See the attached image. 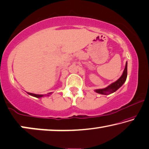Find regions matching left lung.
Instances as JSON below:
<instances>
[{
  "mask_svg": "<svg viewBox=\"0 0 149 149\" xmlns=\"http://www.w3.org/2000/svg\"><path fill=\"white\" fill-rule=\"evenodd\" d=\"M127 64H127L126 62L124 72H123L122 76L120 77V79H118L117 81L113 83H111V85L107 86V87L104 88V89H95V91L101 95H109L111 93H113L116 91L119 88L121 87L123 85V84L125 83L127 78Z\"/></svg>",
  "mask_w": 149,
  "mask_h": 149,
  "instance_id": "left-lung-1",
  "label": "left lung"
}]
</instances>
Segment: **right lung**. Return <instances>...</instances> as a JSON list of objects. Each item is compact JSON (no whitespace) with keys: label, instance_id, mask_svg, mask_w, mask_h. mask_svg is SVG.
<instances>
[{"label":"right lung","instance_id":"right-lung-1","mask_svg":"<svg viewBox=\"0 0 149 149\" xmlns=\"http://www.w3.org/2000/svg\"><path fill=\"white\" fill-rule=\"evenodd\" d=\"M28 94L30 95L31 96H33V97H36L37 98H40V97H44V95H38V94H34V93H27ZM49 94H51L50 93H49Z\"/></svg>","mask_w":149,"mask_h":149}]
</instances>
